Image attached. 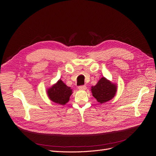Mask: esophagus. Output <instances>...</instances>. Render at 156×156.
I'll use <instances>...</instances> for the list:
<instances>
[{"instance_id":"esophagus-1","label":"esophagus","mask_w":156,"mask_h":156,"mask_svg":"<svg viewBox=\"0 0 156 156\" xmlns=\"http://www.w3.org/2000/svg\"><path fill=\"white\" fill-rule=\"evenodd\" d=\"M78 89L81 90H85L87 89V87L85 85H81L78 87Z\"/></svg>"}]
</instances>
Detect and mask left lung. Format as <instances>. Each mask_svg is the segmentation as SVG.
I'll return each mask as SVG.
<instances>
[{"mask_svg":"<svg viewBox=\"0 0 156 156\" xmlns=\"http://www.w3.org/2000/svg\"><path fill=\"white\" fill-rule=\"evenodd\" d=\"M91 90L92 95L97 101L103 104L111 100L115 96L117 86L105 77H102L98 81L97 85L92 87Z\"/></svg>","mask_w":156,"mask_h":156,"instance_id":"left-lung-1","label":"left lung"}]
</instances>
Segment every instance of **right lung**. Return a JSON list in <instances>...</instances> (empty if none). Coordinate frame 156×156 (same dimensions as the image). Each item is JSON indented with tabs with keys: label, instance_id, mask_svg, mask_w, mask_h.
Wrapping results in <instances>:
<instances>
[{
	"label": "right lung",
	"instance_id": "1",
	"mask_svg": "<svg viewBox=\"0 0 156 156\" xmlns=\"http://www.w3.org/2000/svg\"><path fill=\"white\" fill-rule=\"evenodd\" d=\"M47 95L50 100L55 103L65 105L72 94V89L59 80L51 88L47 90Z\"/></svg>",
	"mask_w": 156,
	"mask_h": 156
}]
</instances>
